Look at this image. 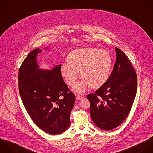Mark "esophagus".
Segmentation results:
<instances>
[{
    "label": "esophagus",
    "mask_w": 153,
    "mask_h": 153,
    "mask_svg": "<svg viewBox=\"0 0 153 153\" xmlns=\"http://www.w3.org/2000/svg\"><path fill=\"white\" fill-rule=\"evenodd\" d=\"M76 98L77 100H81V99L83 98V96H82L81 95H76Z\"/></svg>",
    "instance_id": "34e87169"
}]
</instances>
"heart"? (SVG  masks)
<instances>
[{"label":"heart","mask_w":153,"mask_h":153,"mask_svg":"<svg viewBox=\"0 0 153 153\" xmlns=\"http://www.w3.org/2000/svg\"><path fill=\"white\" fill-rule=\"evenodd\" d=\"M68 63L61 65L60 73L65 83L73 86L79 76L82 80L73 88L76 92H83L88 86L98 88L108 80L113 65L110 52L94 48L78 49L67 57Z\"/></svg>","instance_id":"b5f03b06"}]
</instances>
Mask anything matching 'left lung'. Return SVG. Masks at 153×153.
<instances>
[{"label": "left lung", "instance_id": "1", "mask_svg": "<svg viewBox=\"0 0 153 153\" xmlns=\"http://www.w3.org/2000/svg\"><path fill=\"white\" fill-rule=\"evenodd\" d=\"M116 61L107 82L95 93L87 95L90 114L99 128L112 130L128 117L137 91V77L126 55L115 48Z\"/></svg>", "mask_w": 153, "mask_h": 153}]
</instances>
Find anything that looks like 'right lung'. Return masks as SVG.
I'll list each match as a JSON object with an SVG mask.
<instances>
[{
    "label": "right lung",
    "instance_id": "obj_1",
    "mask_svg": "<svg viewBox=\"0 0 153 153\" xmlns=\"http://www.w3.org/2000/svg\"><path fill=\"white\" fill-rule=\"evenodd\" d=\"M41 52L33 50L22 62L18 72L19 92L34 123L48 134L58 135L70 124L75 95L64 82L61 64L51 70L39 68L37 56Z\"/></svg>",
    "mask_w": 153,
    "mask_h": 153
}]
</instances>
